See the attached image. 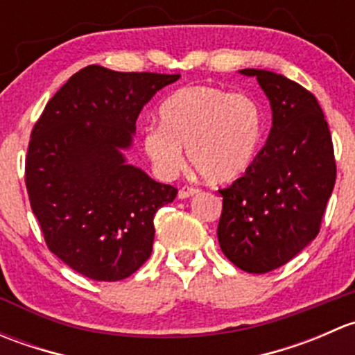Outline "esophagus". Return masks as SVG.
I'll use <instances>...</instances> for the list:
<instances>
[{"mask_svg":"<svg viewBox=\"0 0 355 355\" xmlns=\"http://www.w3.org/2000/svg\"><path fill=\"white\" fill-rule=\"evenodd\" d=\"M199 192V189L196 187H182L180 191H178V199H189L192 198V196H196Z\"/></svg>","mask_w":355,"mask_h":355,"instance_id":"1","label":"esophagus"}]
</instances>
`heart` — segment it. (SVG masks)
<instances>
[{"label":"heart","mask_w":355,"mask_h":355,"mask_svg":"<svg viewBox=\"0 0 355 355\" xmlns=\"http://www.w3.org/2000/svg\"><path fill=\"white\" fill-rule=\"evenodd\" d=\"M161 125H149L142 148L163 178L177 175L189 159L213 184L234 182L250 166L261 141V113L244 94L209 85L173 92L159 108Z\"/></svg>","instance_id":"obj_1"}]
</instances>
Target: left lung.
Segmentation results:
<instances>
[{"label": "left lung", "mask_w": 355, "mask_h": 355, "mask_svg": "<svg viewBox=\"0 0 355 355\" xmlns=\"http://www.w3.org/2000/svg\"><path fill=\"white\" fill-rule=\"evenodd\" d=\"M271 106V130L244 177L221 189L218 242L247 273L284 266L316 239L336 177L330 128L318 99L290 78L244 68Z\"/></svg>", "instance_id": "1"}]
</instances>
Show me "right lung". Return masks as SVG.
Listing matches in <instances>:
<instances>
[{"mask_svg": "<svg viewBox=\"0 0 355 355\" xmlns=\"http://www.w3.org/2000/svg\"><path fill=\"white\" fill-rule=\"evenodd\" d=\"M180 75L89 65L71 75L34 125L25 185L49 250L96 282L130 277L149 259L155 214L177 189L125 157L135 121Z\"/></svg>", "mask_w": 355, "mask_h": 355, "instance_id": "right-lung-1", "label": "right lung"}]
</instances>
